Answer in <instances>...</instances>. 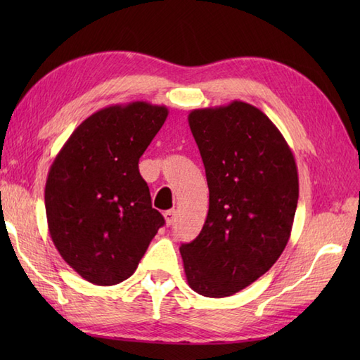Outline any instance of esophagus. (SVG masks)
<instances>
[{
  "mask_svg": "<svg viewBox=\"0 0 360 360\" xmlns=\"http://www.w3.org/2000/svg\"><path fill=\"white\" fill-rule=\"evenodd\" d=\"M164 218H165L167 226H172L174 223V219H176V210L172 209V210L164 212Z\"/></svg>",
  "mask_w": 360,
  "mask_h": 360,
  "instance_id": "obj_1",
  "label": "esophagus"
}]
</instances>
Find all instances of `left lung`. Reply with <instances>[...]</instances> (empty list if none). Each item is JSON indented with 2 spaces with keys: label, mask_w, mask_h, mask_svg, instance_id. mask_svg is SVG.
<instances>
[{
  "label": "left lung",
  "mask_w": 360,
  "mask_h": 360,
  "mask_svg": "<svg viewBox=\"0 0 360 360\" xmlns=\"http://www.w3.org/2000/svg\"><path fill=\"white\" fill-rule=\"evenodd\" d=\"M188 125L209 186L202 231L179 248L188 286L229 297L271 269L285 250L298 201V173L280 129L241 101L193 110Z\"/></svg>",
  "instance_id": "obj_1"
}]
</instances>
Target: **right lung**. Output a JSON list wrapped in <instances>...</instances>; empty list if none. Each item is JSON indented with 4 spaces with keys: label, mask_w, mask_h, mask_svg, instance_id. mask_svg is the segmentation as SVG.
I'll list each match as a JSON object with an SVG mask.
<instances>
[{
    "label": "right lung",
    "mask_w": 360,
    "mask_h": 360,
    "mask_svg": "<svg viewBox=\"0 0 360 360\" xmlns=\"http://www.w3.org/2000/svg\"><path fill=\"white\" fill-rule=\"evenodd\" d=\"M167 116V106L148 102L106 106L74 129L49 168L44 205L53 246L93 285L131 277L165 223L151 207L139 158Z\"/></svg>",
    "instance_id": "1"
}]
</instances>
